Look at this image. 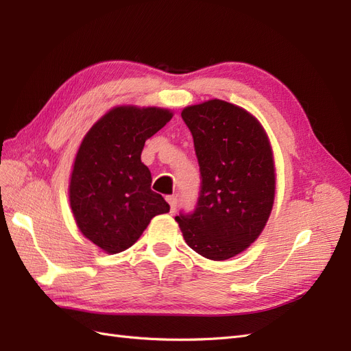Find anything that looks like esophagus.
Here are the masks:
<instances>
[{"label":"esophagus","mask_w":351,"mask_h":351,"mask_svg":"<svg viewBox=\"0 0 351 351\" xmlns=\"http://www.w3.org/2000/svg\"><path fill=\"white\" fill-rule=\"evenodd\" d=\"M165 199H167L168 205H169V212H171V214H174L176 209H177V199H176V196H167Z\"/></svg>","instance_id":"obj_1"}]
</instances>
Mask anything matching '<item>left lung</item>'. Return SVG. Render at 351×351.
I'll list each match as a JSON object with an SVG mask.
<instances>
[{
	"label": "left lung",
	"instance_id": "8db88e82",
	"mask_svg": "<svg viewBox=\"0 0 351 351\" xmlns=\"http://www.w3.org/2000/svg\"><path fill=\"white\" fill-rule=\"evenodd\" d=\"M202 186L192 215L176 217L190 249L210 261L246 250L267 226L275 199L269 137L256 117L221 99L190 105Z\"/></svg>",
	"mask_w": 351,
	"mask_h": 351
}]
</instances>
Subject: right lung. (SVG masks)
<instances>
[{"mask_svg": "<svg viewBox=\"0 0 351 351\" xmlns=\"http://www.w3.org/2000/svg\"><path fill=\"white\" fill-rule=\"evenodd\" d=\"M171 119L167 108L119 105L83 137L70 176V206L82 234L105 253L129 249L155 215L169 210L151 190L141 155L145 142Z\"/></svg>", "mask_w": 351, "mask_h": 351, "instance_id": "1", "label": "right lung"}]
</instances>
